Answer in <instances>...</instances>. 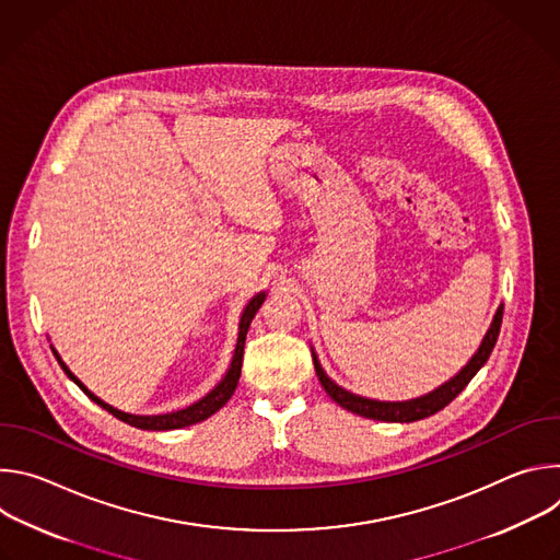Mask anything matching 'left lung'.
<instances>
[{
  "label": "left lung",
  "mask_w": 560,
  "mask_h": 560,
  "mask_svg": "<svg viewBox=\"0 0 560 560\" xmlns=\"http://www.w3.org/2000/svg\"><path fill=\"white\" fill-rule=\"evenodd\" d=\"M501 322H503V303L497 307L492 324H490L481 346H478V350L471 354V359L450 381L441 383L439 387H434L432 392H428L423 396L410 398V401H378V398H368V396L354 394V392L341 387L339 383H335L326 374V370L322 368V361H318L314 350H312V361H314L316 376H318V381H322L324 389L328 392L332 401L339 404L343 410L365 417V419L385 421V423H412V421H421V419L432 417L439 410H443L465 389V385L474 378V374L488 363V359L497 346L499 332H501Z\"/></svg>",
  "instance_id": "1"
}]
</instances>
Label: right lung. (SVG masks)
Segmentation results:
<instances>
[{"mask_svg": "<svg viewBox=\"0 0 560 560\" xmlns=\"http://www.w3.org/2000/svg\"><path fill=\"white\" fill-rule=\"evenodd\" d=\"M266 301V292H259V294H255L248 303H246V307H244V312H242V316H238V335H236V346H234V352H232V359H230V365H228V370H225V374H223V378L206 394V396H201L199 401H195L192 406H188V408H184V410H177V412H168V415H130V412H124V410H117V408H113L110 404H106V401H102V398L97 396V394H93L82 381H79L72 372H70V368L61 361V357H59V352L52 348V354L57 357V361H59V365H61V370L68 374V378L72 381V383H77L79 387L84 389V394H89V398L91 401H95L100 408H104L106 412H110L113 417H117L119 421H124V423H128V425H132V428H139V430H152V432H159V430H179V428H188V425H195V423H201V421H206L208 417H212L217 410H221L228 401H230V396L234 394V389H236V383H238V376H242V363H244V346H246V335H248V328H250V324H253V318H255V314H257V310L261 307V303Z\"/></svg>", "mask_w": 560, "mask_h": 560, "instance_id": "add662e5", "label": "right lung"}]
</instances>
